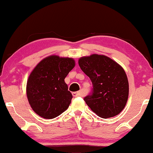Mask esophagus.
Returning <instances> with one entry per match:
<instances>
[{"instance_id": "obj_1", "label": "esophagus", "mask_w": 153, "mask_h": 153, "mask_svg": "<svg viewBox=\"0 0 153 153\" xmlns=\"http://www.w3.org/2000/svg\"><path fill=\"white\" fill-rule=\"evenodd\" d=\"M72 94H73V96H74V97H77V96H83L82 92V91L73 92Z\"/></svg>"}]
</instances>
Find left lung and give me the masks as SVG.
Segmentation results:
<instances>
[{"label": "left lung", "instance_id": "8db88e82", "mask_svg": "<svg viewBox=\"0 0 153 153\" xmlns=\"http://www.w3.org/2000/svg\"><path fill=\"white\" fill-rule=\"evenodd\" d=\"M78 64L93 84L92 94L84 98L90 109L103 119L121 112L129 95L123 68L110 57L98 54L80 57Z\"/></svg>", "mask_w": 153, "mask_h": 153}]
</instances>
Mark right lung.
Segmentation results:
<instances>
[{"mask_svg":"<svg viewBox=\"0 0 153 153\" xmlns=\"http://www.w3.org/2000/svg\"><path fill=\"white\" fill-rule=\"evenodd\" d=\"M75 65L73 58L50 55L32 71L27 81L26 94L36 114L51 119L68 109L73 96L64 79Z\"/></svg>","mask_w":153,"mask_h":153,"instance_id":"add662e5","label":"right lung"}]
</instances>
